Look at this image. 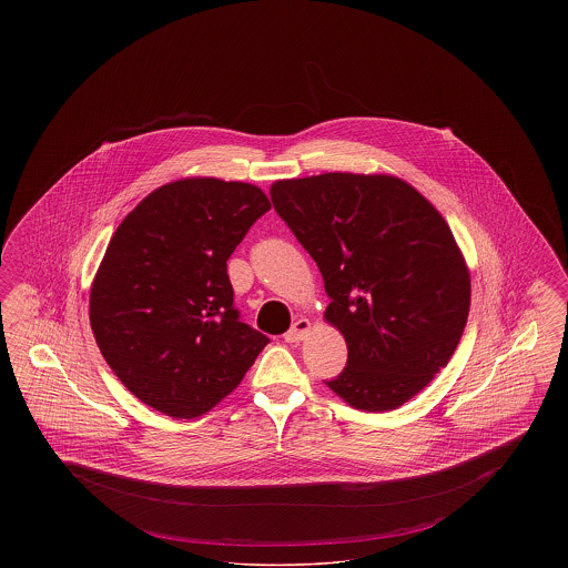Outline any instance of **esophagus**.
Here are the masks:
<instances>
[{
	"label": "esophagus",
	"instance_id": "1",
	"mask_svg": "<svg viewBox=\"0 0 568 568\" xmlns=\"http://www.w3.org/2000/svg\"><path fill=\"white\" fill-rule=\"evenodd\" d=\"M311 329V322L308 320H297L296 324L290 327V332H285V343H297V341H302L304 336H306V332Z\"/></svg>",
	"mask_w": 568,
	"mask_h": 568
}]
</instances>
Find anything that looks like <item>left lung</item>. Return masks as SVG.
Masks as SVG:
<instances>
[{
	"instance_id": "left-lung-1",
	"label": "left lung",
	"mask_w": 568,
	"mask_h": 568,
	"mask_svg": "<svg viewBox=\"0 0 568 568\" xmlns=\"http://www.w3.org/2000/svg\"><path fill=\"white\" fill-rule=\"evenodd\" d=\"M271 197L322 272L325 320L347 341V366L327 387L364 410L405 405L447 366L468 317L470 276L449 225L385 174L276 181Z\"/></svg>"
}]
</instances>
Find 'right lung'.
I'll return each mask as SVG.
<instances>
[{
	"label": "right lung",
	"mask_w": 568,
	"mask_h": 568,
	"mask_svg": "<svg viewBox=\"0 0 568 568\" xmlns=\"http://www.w3.org/2000/svg\"><path fill=\"white\" fill-rule=\"evenodd\" d=\"M271 211L248 183L185 179L149 193L110 239L89 320L112 373L144 405L193 419L271 343L241 320L227 260Z\"/></svg>",
	"instance_id": "1"
}]
</instances>
